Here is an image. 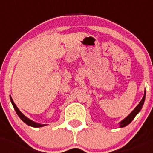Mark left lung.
<instances>
[{"mask_svg":"<svg viewBox=\"0 0 153 153\" xmlns=\"http://www.w3.org/2000/svg\"><path fill=\"white\" fill-rule=\"evenodd\" d=\"M145 99H146V90L144 91V96H143V99L141 100L140 103L138 104L137 106H136V107L135 108V109H133V110H132V111L131 112V113H129V114L128 115L125 119H123L122 121H120V122L119 123V125H120V128L126 126L127 125H129V124L132 122V120H133V119L135 118V117H136L138 113H140V110L142 109V107H143L144 102H145Z\"/></svg>","mask_w":153,"mask_h":153,"instance_id":"obj_1","label":"left lung"}]
</instances>
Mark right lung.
<instances>
[{
    "instance_id": "1",
    "label": "right lung",
    "mask_w": 153,
    "mask_h": 153,
    "mask_svg": "<svg viewBox=\"0 0 153 153\" xmlns=\"http://www.w3.org/2000/svg\"><path fill=\"white\" fill-rule=\"evenodd\" d=\"M10 102H11L13 108H14V109H15L16 113H17V114L18 115V117L21 118V120H22L23 122L27 124L28 126H30L32 127H43L44 126H47V124H40V123H38L34 122V121H33V120H30L29 118H27L26 116H24V115L20 111V109L17 108V106H16V104L14 103L13 99H12V97H10Z\"/></svg>"
}]
</instances>
